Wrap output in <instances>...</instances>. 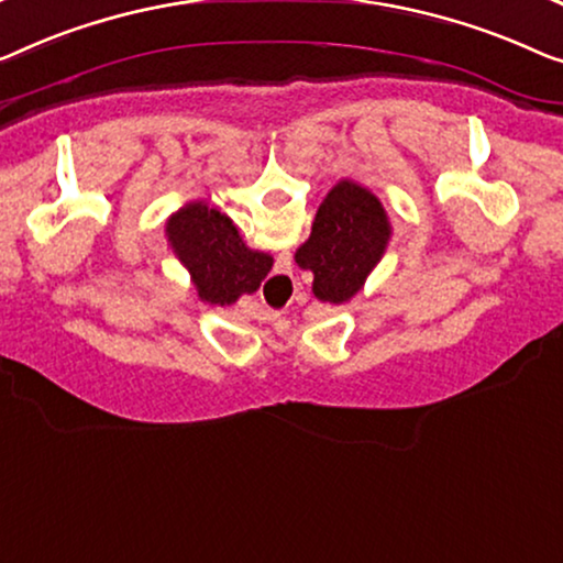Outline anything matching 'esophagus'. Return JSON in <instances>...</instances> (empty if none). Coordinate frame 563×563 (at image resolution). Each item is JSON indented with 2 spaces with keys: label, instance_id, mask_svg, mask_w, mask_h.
Returning a JSON list of instances; mask_svg holds the SVG:
<instances>
[{
  "label": "esophagus",
  "instance_id": "obj_1",
  "mask_svg": "<svg viewBox=\"0 0 563 563\" xmlns=\"http://www.w3.org/2000/svg\"><path fill=\"white\" fill-rule=\"evenodd\" d=\"M283 273H285V271H283ZM283 278H285V275H275V278H273V280H283Z\"/></svg>",
  "mask_w": 563,
  "mask_h": 563
}]
</instances>
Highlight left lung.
<instances>
[{"label":"left lung","instance_id":"8db88e82","mask_svg":"<svg viewBox=\"0 0 563 563\" xmlns=\"http://www.w3.org/2000/svg\"><path fill=\"white\" fill-rule=\"evenodd\" d=\"M391 240L382 199L354 179H341L318 207L310 238L296 250L300 271L313 273V296L321 303H349Z\"/></svg>","mask_w":563,"mask_h":563}]
</instances>
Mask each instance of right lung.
Returning <instances> with one entry per match:
<instances>
[{"label":"right lung","mask_w":563,"mask_h":563,"mask_svg":"<svg viewBox=\"0 0 563 563\" xmlns=\"http://www.w3.org/2000/svg\"><path fill=\"white\" fill-rule=\"evenodd\" d=\"M164 232L199 300L209 306H232L240 296H253L273 267V255L247 247L238 224L205 199L176 209Z\"/></svg>","instance_id":"obj_1"}]
</instances>
